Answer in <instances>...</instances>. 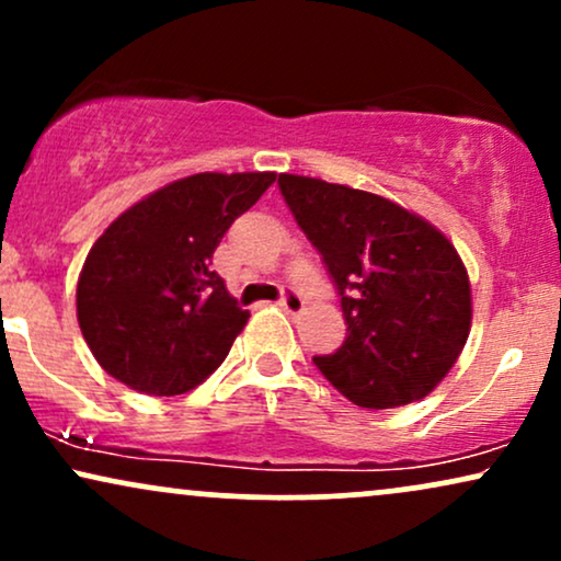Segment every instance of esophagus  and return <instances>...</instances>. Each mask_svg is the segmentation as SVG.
<instances>
[{
	"mask_svg": "<svg viewBox=\"0 0 561 561\" xmlns=\"http://www.w3.org/2000/svg\"><path fill=\"white\" fill-rule=\"evenodd\" d=\"M279 306L285 308L287 313H300L302 308H306V300H302V295L300 293H295V289H285V295H282V300H279Z\"/></svg>",
	"mask_w": 561,
	"mask_h": 561,
	"instance_id": "obj_1",
	"label": "esophagus"
}]
</instances>
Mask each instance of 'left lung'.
Returning a JSON list of instances; mask_svg holds the SVG:
<instances>
[{
    "mask_svg": "<svg viewBox=\"0 0 561 561\" xmlns=\"http://www.w3.org/2000/svg\"><path fill=\"white\" fill-rule=\"evenodd\" d=\"M302 234L340 293L345 343L313 356L319 371L362 409H396L433 392L472 324V289L443 231L388 197L279 173Z\"/></svg>",
    "mask_w": 561,
    "mask_h": 561,
    "instance_id": "obj_1",
    "label": "left lung"
}]
</instances>
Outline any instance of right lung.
Masks as SVG:
<instances>
[{
    "mask_svg": "<svg viewBox=\"0 0 561 561\" xmlns=\"http://www.w3.org/2000/svg\"><path fill=\"white\" fill-rule=\"evenodd\" d=\"M276 173H195L124 210L83 261L76 313L107 375L145 396H182L205 382L250 313L214 272L237 216Z\"/></svg>",
    "mask_w": 561,
    "mask_h": 561,
    "instance_id": "obj_1",
    "label": "right lung"
}]
</instances>
